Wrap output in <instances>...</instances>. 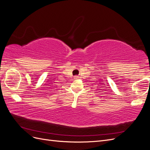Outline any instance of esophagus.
<instances>
[{
    "instance_id": "esophagus-1",
    "label": "esophagus",
    "mask_w": 150,
    "mask_h": 150,
    "mask_svg": "<svg viewBox=\"0 0 150 150\" xmlns=\"http://www.w3.org/2000/svg\"><path fill=\"white\" fill-rule=\"evenodd\" d=\"M74 78H75V79H78V76H75V77H74Z\"/></svg>"
}]
</instances>
